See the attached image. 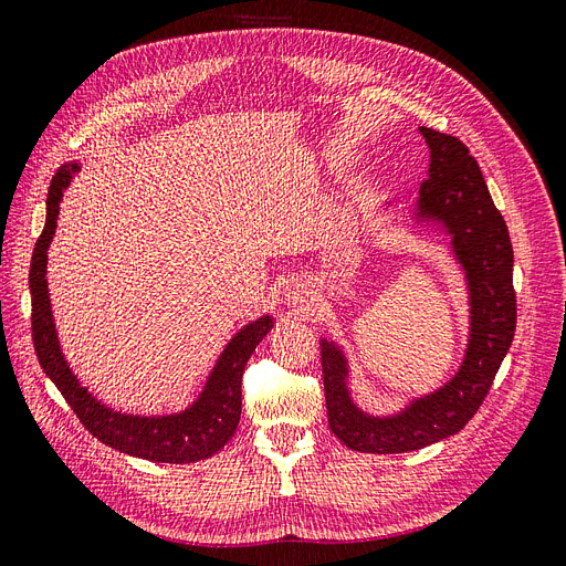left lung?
<instances>
[{"label": "left lung", "instance_id": "1", "mask_svg": "<svg viewBox=\"0 0 566 566\" xmlns=\"http://www.w3.org/2000/svg\"><path fill=\"white\" fill-rule=\"evenodd\" d=\"M430 146V177L420 186L418 214L453 235L465 269L472 323L470 345L455 378L416 399L401 413L375 418L358 410L347 389V361L333 342H321L325 408L333 434L361 453H406L430 447L465 427L486 399L515 337L517 297L512 287L510 233L468 146L451 134L420 127Z\"/></svg>", "mask_w": 566, "mask_h": 566}]
</instances>
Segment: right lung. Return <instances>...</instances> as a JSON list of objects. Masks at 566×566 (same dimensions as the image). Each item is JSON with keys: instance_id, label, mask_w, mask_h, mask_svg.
Masks as SVG:
<instances>
[{"instance_id": "right-lung-1", "label": "right lung", "mask_w": 566, "mask_h": 566, "mask_svg": "<svg viewBox=\"0 0 566 566\" xmlns=\"http://www.w3.org/2000/svg\"><path fill=\"white\" fill-rule=\"evenodd\" d=\"M71 172H77L75 163L63 165L51 179L46 196V224L38 238L30 264L32 342H35L40 366L49 375V380L59 387L67 406L75 410L84 430H90L106 447L153 462H196L210 458L224 449V443L235 434V427L241 422V385L248 358L271 331L273 321L269 316L256 318L229 342L200 399L191 408H186L184 413L139 418L115 413V410L98 403L77 382L71 366L65 364L46 290V250L56 231L59 205L63 188L71 184Z\"/></svg>"}]
</instances>
